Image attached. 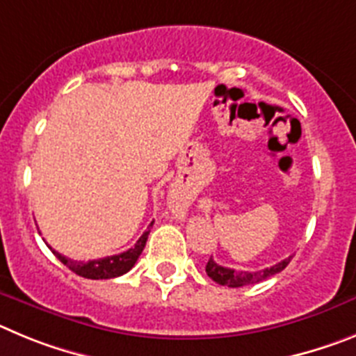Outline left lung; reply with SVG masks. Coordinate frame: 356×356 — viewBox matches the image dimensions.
<instances>
[{"instance_id":"8db88e82","label":"left lung","mask_w":356,"mask_h":356,"mask_svg":"<svg viewBox=\"0 0 356 356\" xmlns=\"http://www.w3.org/2000/svg\"><path fill=\"white\" fill-rule=\"evenodd\" d=\"M293 255H289L287 259L280 261L278 264L271 266V268H264V270L259 271H236L232 268H225V266H220L216 261H213V257L207 261L206 264V273L207 277L213 278L216 284L227 287H243V286H252V284H259V282L266 280V278L273 277V275L280 273L284 268L291 262Z\"/></svg>"}]
</instances>
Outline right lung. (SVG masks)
<instances>
[{"instance_id":"1","label":"right lung","mask_w":356,"mask_h":356,"mask_svg":"<svg viewBox=\"0 0 356 356\" xmlns=\"http://www.w3.org/2000/svg\"><path fill=\"white\" fill-rule=\"evenodd\" d=\"M150 225H152V223H150ZM149 232L150 230H145V232L140 236L138 241H136V245H134L133 248L127 250V252L111 255V257L95 259V261H88V262L72 261V259L58 254V252L51 248V246L49 248H51V252H53V254L58 257L60 262H63V264H65L70 271H74V273L79 275V277L92 278V280H106V278H115V277H120V275L127 273V271H129L131 268L136 264L140 254H142L143 248H145Z\"/></svg>"}]
</instances>
